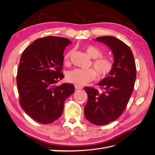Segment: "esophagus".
<instances>
[{"mask_svg": "<svg viewBox=\"0 0 155 155\" xmlns=\"http://www.w3.org/2000/svg\"><path fill=\"white\" fill-rule=\"evenodd\" d=\"M75 88H76V90H78V89H82L83 87L82 86H79L78 85H75Z\"/></svg>", "mask_w": 155, "mask_h": 155, "instance_id": "obj_1", "label": "esophagus"}]
</instances>
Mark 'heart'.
Segmentation results:
<instances>
[{
  "label": "heart",
  "instance_id": "b5f03b06",
  "mask_svg": "<svg viewBox=\"0 0 155 155\" xmlns=\"http://www.w3.org/2000/svg\"><path fill=\"white\" fill-rule=\"evenodd\" d=\"M85 50L87 54L90 56L93 61V67L97 72L99 76L104 77L109 74L113 68L112 61L107 58H101L102 51L96 46L87 45L85 46ZM73 50H70L64 56L65 64H68L70 59L73 54ZM96 76V72L92 68L83 69L75 68L69 71L67 75L68 81L79 85H84L92 81Z\"/></svg>",
  "mask_w": 155,
  "mask_h": 155
}]
</instances>
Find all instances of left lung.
I'll return each instance as SVG.
<instances>
[{"mask_svg": "<svg viewBox=\"0 0 155 155\" xmlns=\"http://www.w3.org/2000/svg\"><path fill=\"white\" fill-rule=\"evenodd\" d=\"M96 41L105 44L114 56L109 76L97 85L102 91L85 87L88 101L84 108L86 119L96 125L116 120L123 113L132 94L137 76L134 55L129 46L113 36L98 37Z\"/></svg>", "mask_w": 155, "mask_h": 155, "instance_id": "obj_1", "label": "left lung"}]
</instances>
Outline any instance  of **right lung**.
<instances>
[{
	"instance_id": "right-lung-1",
	"label": "right lung",
	"mask_w": 155,
	"mask_h": 155,
	"mask_svg": "<svg viewBox=\"0 0 155 155\" xmlns=\"http://www.w3.org/2000/svg\"><path fill=\"white\" fill-rule=\"evenodd\" d=\"M71 43L47 36L34 41L21 55L17 76L20 105L37 122L48 124L60 118L64 101L75 91L72 84L56 85L64 78L63 51Z\"/></svg>"
}]
</instances>
